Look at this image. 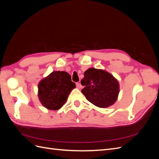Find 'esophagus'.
Wrapping results in <instances>:
<instances>
[{"instance_id":"esophagus-1","label":"esophagus","mask_w":159,"mask_h":159,"mask_svg":"<svg viewBox=\"0 0 159 159\" xmlns=\"http://www.w3.org/2000/svg\"><path fill=\"white\" fill-rule=\"evenodd\" d=\"M76 87L80 89L81 88V85L80 83H76Z\"/></svg>"}]
</instances>
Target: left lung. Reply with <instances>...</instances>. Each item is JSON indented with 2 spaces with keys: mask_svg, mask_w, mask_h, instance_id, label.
<instances>
[{
  "mask_svg": "<svg viewBox=\"0 0 159 159\" xmlns=\"http://www.w3.org/2000/svg\"><path fill=\"white\" fill-rule=\"evenodd\" d=\"M81 84L84 86L81 92L85 98L98 107H108L118 98L119 81L107 71L93 68L88 69L84 72Z\"/></svg>",
  "mask_w": 159,
  "mask_h": 159,
  "instance_id": "1",
  "label": "left lung"
}]
</instances>
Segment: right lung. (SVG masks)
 Listing matches in <instances>:
<instances>
[{"instance_id":"obj_1","label":"right lung","mask_w":159,"mask_h":159,"mask_svg":"<svg viewBox=\"0 0 159 159\" xmlns=\"http://www.w3.org/2000/svg\"><path fill=\"white\" fill-rule=\"evenodd\" d=\"M75 84L66 71H54L38 84V96L42 105L48 109L58 110L65 104Z\"/></svg>"}]
</instances>
